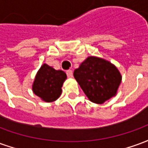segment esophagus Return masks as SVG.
<instances>
[{"instance_id": "esophagus-1", "label": "esophagus", "mask_w": 148, "mask_h": 148, "mask_svg": "<svg viewBox=\"0 0 148 148\" xmlns=\"http://www.w3.org/2000/svg\"><path fill=\"white\" fill-rule=\"evenodd\" d=\"M66 75H67L68 77H73V71H71V70L66 71Z\"/></svg>"}]
</instances>
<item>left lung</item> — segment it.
<instances>
[{"mask_svg": "<svg viewBox=\"0 0 148 148\" xmlns=\"http://www.w3.org/2000/svg\"><path fill=\"white\" fill-rule=\"evenodd\" d=\"M74 76L87 97L97 104L115 96L121 82V75L114 65L93 56L82 62Z\"/></svg>", "mask_w": 148, "mask_h": 148, "instance_id": "obj_1", "label": "left lung"}]
</instances>
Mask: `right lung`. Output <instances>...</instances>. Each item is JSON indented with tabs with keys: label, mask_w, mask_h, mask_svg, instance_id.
Segmentation results:
<instances>
[{
	"label": "right lung",
	"mask_w": 148,
	"mask_h": 148,
	"mask_svg": "<svg viewBox=\"0 0 148 148\" xmlns=\"http://www.w3.org/2000/svg\"><path fill=\"white\" fill-rule=\"evenodd\" d=\"M66 78L64 71H56L43 64L38 71L33 83L34 93L47 102L57 100L61 95L62 86Z\"/></svg>",
	"instance_id": "1"
}]
</instances>
